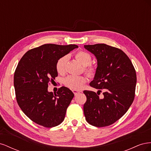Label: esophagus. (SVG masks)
<instances>
[{"instance_id": "1", "label": "esophagus", "mask_w": 151, "mask_h": 151, "mask_svg": "<svg viewBox=\"0 0 151 151\" xmlns=\"http://www.w3.org/2000/svg\"><path fill=\"white\" fill-rule=\"evenodd\" d=\"M72 91H73V93H74V94L75 95L79 93H81V91H77V90H73Z\"/></svg>"}]
</instances>
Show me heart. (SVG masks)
I'll use <instances>...</instances> for the list:
<instances>
[{"mask_svg":"<svg viewBox=\"0 0 151 151\" xmlns=\"http://www.w3.org/2000/svg\"><path fill=\"white\" fill-rule=\"evenodd\" d=\"M77 60L80 62L83 65L86 66V71L89 75L93 74L94 69L91 66H87L90 64L91 62V57L86 52L80 51L76 55ZM68 60V55H66L58 59L56 63V69L59 74H63L66 70L67 63ZM86 78L83 76H69L65 79L64 83L68 88L74 90H79L83 88L86 83Z\"/></svg>","mask_w":151,"mask_h":151,"instance_id":"obj_1","label":"heart"}]
</instances>
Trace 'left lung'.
Listing matches in <instances>:
<instances>
[{
  "label": "left lung",
  "instance_id": "8db88e82",
  "mask_svg": "<svg viewBox=\"0 0 151 151\" xmlns=\"http://www.w3.org/2000/svg\"><path fill=\"white\" fill-rule=\"evenodd\" d=\"M96 58L97 68L93 88L97 93L84 91L86 120L97 127L110 125L125 115L134 101L137 83L136 72L130 58L120 49L106 44L84 45ZM100 89H104L101 97Z\"/></svg>",
  "mask_w": 151,
  "mask_h": 151
}]
</instances>
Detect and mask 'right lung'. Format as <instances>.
Wrapping results in <instances>:
<instances>
[{
	"label": "right lung",
	"mask_w": 151,
	"mask_h": 151,
	"mask_svg": "<svg viewBox=\"0 0 151 151\" xmlns=\"http://www.w3.org/2000/svg\"><path fill=\"white\" fill-rule=\"evenodd\" d=\"M76 45L45 44L27 52L18 63L14 76L16 100L22 111L37 124L50 128L60 125L74 94L62 86L57 93L48 91L58 76L57 60Z\"/></svg>",
	"instance_id": "1"
}]
</instances>
